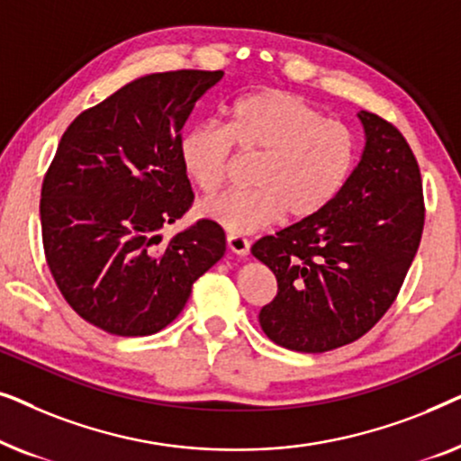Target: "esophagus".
<instances>
[{"mask_svg": "<svg viewBox=\"0 0 461 461\" xmlns=\"http://www.w3.org/2000/svg\"><path fill=\"white\" fill-rule=\"evenodd\" d=\"M226 243H229V249L237 256H249V239L241 235H229L226 237Z\"/></svg>", "mask_w": 461, "mask_h": 461, "instance_id": "esophagus-1", "label": "esophagus"}]
</instances>
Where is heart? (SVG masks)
I'll return each mask as SVG.
<instances>
[{"mask_svg": "<svg viewBox=\"0 0 461 461\" xmlns=\"http://www.w3.org/2000/svg\"><path fill=\"white\" fill-rule=\"evenodd\" d=\"M258 155L243 191H226L199 205V213L230 235H248L289 218L317 216L342 193L357 161L352 131L325 119L298 94L260 90L239 98L229 123H203L180 138V163L201 193L224 185L232 153Z\"/></svg>", "mask_w": 461, "mask_h": 461, "instance_id": "b5f03b06", "label": "heart"}]
</instances>
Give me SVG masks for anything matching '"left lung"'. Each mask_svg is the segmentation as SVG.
I'll return each instance as SVG.
<instances>
[{
  "instance_id": "left-lung-1",
  "label": "left lung",
  "mask_w": 461,
  "mask_h": 461,
  "mask_svg": "<svg viewBox=\"0 0 461 461\" xmlns=\"http://www.w3.org/2000/svg\"><path fill=\"white\" fill-rule=\"evenodd\" d=\"M365 150L342 193L317 216L251 245L276 276L260 327L295 352L355 342L401 292L424 230V193L413 150L380 115L358 113Z\"/></svg>"
}]
</instances>
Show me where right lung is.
Wrapping results in <instances>:
<instances>
[{"mask_svg":"<svg viewBox=\"0 0 461 461\" xmlns=\"http://www.w3.org/2000/svg\"><path fill=\"white\" fill-rule=\"evenodd\" d=\"M222 75H147L75 117L60 138L41 186L43 251L62 298L98 330L123 338L161 331L224 256V230L212 220L166 245L159 235L193 205L182 128Z\"/></svg>","mask_w":461,"mask_h":461,"instance_id":"obj_1","label":"right lung"}]
</instances>
